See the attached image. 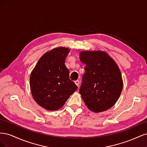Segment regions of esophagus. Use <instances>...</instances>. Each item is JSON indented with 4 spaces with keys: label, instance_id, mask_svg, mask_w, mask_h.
I'll return each instance as SVG.
<instances>
[{
    "label": "esophagus",
    "instance_id": "esophagus-1",
    "mask_svg": "<svg viewBox=\"0 0 147 147\" xmlns=\"http://www.w3.org/2000/svg\"><path fill=\"white\" fill-rule=\"evenodd\" d=\"M75 84H76V85L78 87V86H79V81H78V80L75 81Z\"/></svg>",
    "mask_w": 147,
    "mask_h": 147
}]
</instances>
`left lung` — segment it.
I'll use <instances>...</instances> for the list:
<instances>
[{"label":"left lung","mask_w":147,"mask_h":147,"mask_svg":"<svg viewBox=\"0 0 147 147\" xmlns=\"http://www.w3.org/2000/svg\"><path fill=\"white\" fill-rule=\"evenodd\" d=\"M80 59L85 64L80 93L87 107L99 113L109 109L118 100L123 90L118 66L107 53L82 51Z\"/></svg>","instance_id":"left-lung-1"}]
</instances>
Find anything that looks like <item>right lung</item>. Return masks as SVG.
Returning a JSON list of instances; mask_svg holds the SVG:
<instances>
[{
  "label": "right lung",
  "instance_id": "right-lung-1",
  "mask_svg": "<svg viewBox=\"0 0 147 147\" xmlns=\"http://www.w3.org/2000/svg\"><path fill=\"white\" fill-rule=\"evenodd\" d=\"M70 50L55 48L45 53L32 71L30 86L33 98L48 110L61 109L78 87L69 78L65 61Z\"/></svg>",
  "mask_w": 147,
  "mask_h": 147
}]
</instances>
